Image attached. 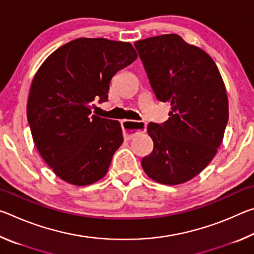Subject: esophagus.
Instances as JSON below:
<instances>
[{
    "label": "esophagus",
    "mask_w": 254,
    "mask_h": 254,
    "mask_svg": "<svg viewBox=\"0 0 254 254\" xmlns=\"http://www.w3.org/2000/svg\"><path fill=\"white\" fill-rule=\"evenodd\" d=\"M121 126L123 128L124 140H131L133 136L140 132H144L147 128V124L140 121H131V120H123L121 121Z\"/></svg>",
    "instance_id": "34e87169"
}]
</instances>
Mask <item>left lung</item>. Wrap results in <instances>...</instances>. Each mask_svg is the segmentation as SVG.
I'll use <instances>...</instances> for the list:
<instances>
[{"mask_svg":"<svg viewBox=\"0 0 254 254\" xmlns=\"http://www.w3.org/2000/svg\"><path fill=\"white\" fill-rule=\"evenodd\" d=\"M157 100L169 103L165 123H149L153 150L141 161L148 177L180 185L213 160L229 120L225 84L213 58L175 33L134 42Z\"/></svg>","mask_w":254,"mask_h":254,"instance_id":"left-lung-1","label":"left lung"}]
</instances>
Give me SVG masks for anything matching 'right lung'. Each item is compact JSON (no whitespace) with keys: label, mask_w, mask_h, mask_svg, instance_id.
<instances>
[{"label":"right lung","mask_w":254,"mask_h":254,"mask_svg":"<svg viewBox=\"0 0 254 254\" xmlns=\"http://www.w3.org/2000/svg\"><path fill=\"white\" fill-rule=\"evenodd\" d=\"M137 58L128 42L78 38L55 50L34 75L27 118L34 144L56 176L87 186L106 175L123 143L119 121L92 114L110 81Z\"/></svg>","instance_id":"add662e5"}]
</instances>
